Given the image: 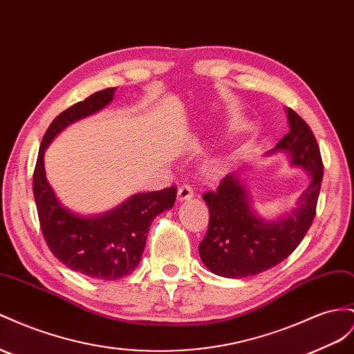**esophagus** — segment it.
I'll list each match as a JSON object with an SVG mask.
<instances>
[{
	"mask_svg": "<svg viewBox=\"0 0 354 354\" xmlns=\"http://www.w3.org/2000/svg\"><path fill=\"white\" fill-rule=\"evenodd\" d=\"M192 196H194V189L190 187L189 185H183V186L178 187V190H177V201H178V203H183V201L190 199Z\"/></svg>",
	"mask_w": 354,
	"mask_h": 354,
	"instance_id": "34e87169",
	"label": "esophagus"
}]
</instances>
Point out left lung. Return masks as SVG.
Returning <instances> with one entry per match:
<instances>
[{"instance_id": "8db88e82", "label": "left lung", "mask_w": 354, "mask_h": 354, "mask_svg": "<svg viewBox=\"0 0 354 354\" xmlns=\"http://www.w3.org/2000/svg\"><path fill=\"white\" fill-rule=\"evenodd\" d=\"M289 132L266 155L284 151L292 167L310 176V185L283 216L266 221L256 213L241 173L227 174L216 190L204 194L209 222L199 256L207 268L226 279H244L279 265L299 245L316 216L323 162L314 133L292 109H286Z\"/></svg>"}]
</instances>
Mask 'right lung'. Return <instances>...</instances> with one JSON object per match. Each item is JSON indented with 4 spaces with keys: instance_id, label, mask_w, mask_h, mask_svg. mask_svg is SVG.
<instances>
[{
    "instance_id": "1",
    "label": "right lung",
    "mask_w": 354,
    "mask_h": 354,
    "mask_svg": "<svg viewBox=\"0 0 354 354\" xmlns=\"http://www.w3.org/2000/svg\"><path fill=\"white\" fill-rule=\"evenodd\" d=\"M116 88L92 93L62 111L47 128L34 169L32 190L41 232L56 259L70 270L97 280L113 281L137 268L153 218L173 208L177 189L136 194L116 208L83 216L66 208L46 178L44 151L71 123L98 113L113 101Z\"/></svg>"
}]
</instances>
